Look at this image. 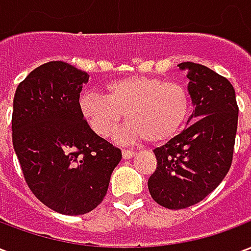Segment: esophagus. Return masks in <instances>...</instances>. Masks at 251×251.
I'll use <instances>...</instances> for the list:
<instances>
[{
  "instance_id": "34e87169",
  "label": "esophagus",
  "mask_w": 251,
  "mask_h": 251,
  "mask_svg": "<svg viewBox=\"0 0 251 251\" xmlns=\"http://www.w3.org/2000/svg\"><path fill=\"white\" fill-rule=\"evenodd\" d=\"M134 156H136V152H133V151H127V149H124V151H122V157L125 158V160L134 157Z\"/></svg>"
}]
</instances>
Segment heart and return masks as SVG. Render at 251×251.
Here are the masks:
<instances>
[{"instance_id": "1", "label": "heart", "mask_w": 251, "mask_h": 251, "mask_svg": "<svg viewBox=\"0 0 251 251\" xmlns=\"http://www.w3.org/2000/svg\"><path fill=\"white\" fill-rule=\"evenodd\" d=\"M106 95L87 91L80 95L79 111L90 129L100 137L110 136L125 113L126 126L118 133L122 141L152 144L169 141L188 120L191 97L179 83L151 76L115 79L106 83Z\"/></svg>"}]
</instances>
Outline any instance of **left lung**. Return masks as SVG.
Here are the masks:
<instances>
[{
	"label": "left lung",
	"instance_id": "1",
	"mask_svg": "<svg viewBox=\"0 0 251 251\" xmlns=\"http://www.w3.org/2000/svg\"><path fill=\"white\" fill-rule=\"evenodd\" d=\"M179 67L188 70L192 124L153 151L157 168L148 180L154 201L171 210L199 203L225 179L234 156L239 110L228 79L192 62Z\"/></svg>",
	"mask_w": 251,
	"mask_h": 251
}]
</instances>
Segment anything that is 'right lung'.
Segmentation results:
<instances>
[{
  "label": "right lung",
  "mask_w": 251,
  "mask_h": 251,
  "mask_svg": "<svg viewBox=\"0 0 251 251\" xmlns=\"http://www.w3.org/2000/svg\"><path fill=\"white\" fill-rule=\"evenodd\" d=\"M88 76L66 62H48L20 83L13 99L12 140L25 181L41 203L64 215L98 207L122 158L79 111Z\"/></svg>",
  "instance_id": "obj_1"
}]
</instances>
